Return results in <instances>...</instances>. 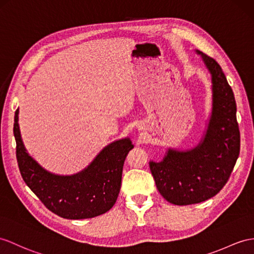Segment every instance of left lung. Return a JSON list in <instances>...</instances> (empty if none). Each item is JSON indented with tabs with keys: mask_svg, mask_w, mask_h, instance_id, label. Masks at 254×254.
<instances>
[{
	"mask_svg": "<svg viewBox=\"0 0 254 254\" xmlns=\"http://www.w3.org/2000/svg\"><path fill=\"white\" fill-rule=\"evenodd\" d=\"M211 76V113L200 141L187 150L168 147L160 162H150L156 188L178 206L205 201L223 189L239 155L240 133L234 92L221 66L195 49Z\"/></svg>",
	"mask_w": 254,
	"mask_h": 254,
	"instance_id": "obj_1",
	"label": "left lung"
}]
</instances>
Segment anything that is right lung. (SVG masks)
<instances>
[{
    "instance_id": "obj_1",
    "label": "right lung",
    "mask_w": 254,
    "mask_h": 254,
    "mask_svg": "<svg viewBox=\"0 0 254 254\" xmlns=\"http://www.w3.org/2000/svg\"><path fill=\"white\" fill-rule=\"evenodd\" d=\"M19 110L15 113L16 156L23 181L46 208L61 218L80 220L106 213L114 206L121 190L123 166L131 140L124 138L104 146L82 171L71 176L46 170L28 153L21 138Z\"/></svg>"
}]
</instances>
